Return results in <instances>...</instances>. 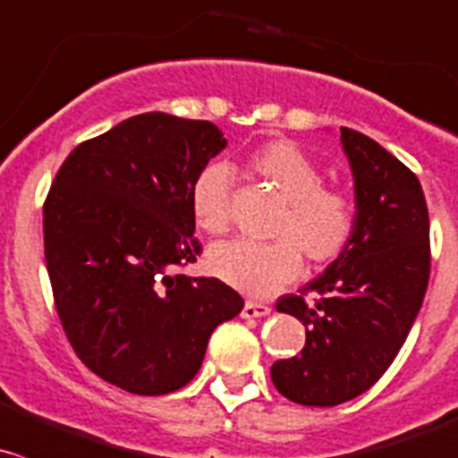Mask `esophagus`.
Here are the masks:
<instances>
[{
	"label": "esophagus",
	"instance_id": "1",
	"mask_svg": "<svg viewBox=\"0 0 458 458\" xmlns=\"http://www.w3.org/2000/svg\"><path fill=\"white\" fill-rule=\"evenodd\" d=\"M268 313H270V306L259 304V301H246V304H243V310H242V315L246 319L264 318V315H268Z\"/></svg>",
	"mask_w": 458,
	"mask_h": 458
}]
</instances>
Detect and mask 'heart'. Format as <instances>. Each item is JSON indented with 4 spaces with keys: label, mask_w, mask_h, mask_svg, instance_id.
<instances>
[{
    "label": "heart",
    "mask_w": 458,
    "mask_h": 458,
    "mask_svg": "<svg viewBox=\"0 0 458 458\" xmlns=\"http://www.w3.org/2000/svg\"><path fill=\"white\" fill-rule=\"evenodd\" d=\"M252 167L284 201L277 242L216 243L208 252V268L250 297H270L301 273V252L315 264L335 259L349 246L356 228V208L340 190L324 188L318 163L288 140H277L252 157ZM234 172L228 163H210L190 190L194 224L206 234H225L233 221Z\"/></svg>",
    "instance_id": "1"
}]
</instances>
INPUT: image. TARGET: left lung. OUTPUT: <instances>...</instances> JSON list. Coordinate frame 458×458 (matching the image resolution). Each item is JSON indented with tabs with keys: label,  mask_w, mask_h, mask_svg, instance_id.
Listing matches in <instances>:
<instances>
[{
	"label": "left lung",
	"mask_w": 458,
	"mask_h": 458,
	"mask_svg": "<svg viewBox=\"0 0 458 458\" xmlns=\"http://www.w3.org/2000/svg\"><path fill=\"white\" fill-rule=\"evenodd\" d=\"M340 143L356 188L353 237L319 277L277 300L279 313L306 327V344L275 362L270 378L309 407L340 405L378 383L429 282V216L416 174L360 131L340 127Z\"/></svg>",
	"instance_id": "obj_1"
}]
</instances>
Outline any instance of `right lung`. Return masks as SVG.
I'll return each mask as SVG.
<instances>
[{"mask_svg":"<svg viewBox=\"0 0 458 458\" xmlns=\"http://www.w3.org/2000/svg\"><path fill=\"white\" fill-rule=\"evenodd\" d=\"M225 148L216 125L163 111L80 143L44 201V257L62 328L106 383L161 396L197 376L212 331L243 309L197 261L190 190Z\"/></svg>","mask_w":458,"mask_h":458,"instance_id":"1","label":"right lung"}]
</instances>
